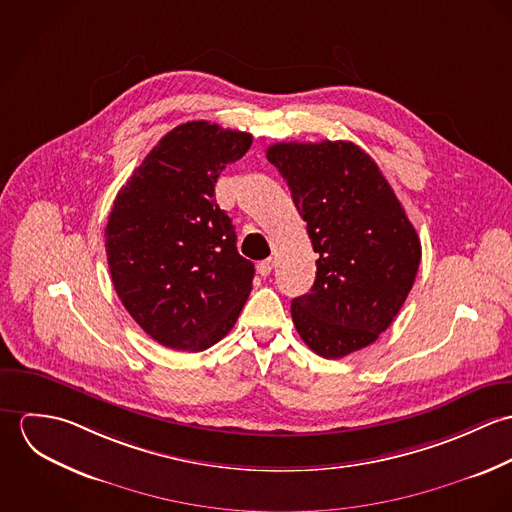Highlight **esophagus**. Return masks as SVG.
<instances>
[{
  "instance_id": "34e87169",
  "label": "esophagus",
  "mask_w": 512,
  "mask_h": 512,
  "mask_svg": "<svg viewBox=\"0 0 512 512\" xmlns=\"http://www.w3.org/2000/svg\"><path fill=\"white\" fill-rule=\"evenodd\" d=\"M272 270H274V260L272 258H268V260H262L260 264H258V274L260 276H270L272 274Z\"/></svg>"
}]
</instances>
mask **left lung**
<instances>
[{"instance_id": "left-lung-1", "label": "left lung", "mask_w": 512, "mask_h": 512, "mask_svg": "<svg viewBox=\"0 0 512 512\" xmlns=\"http://www.w3.org/2000/svg\"><path fill=\"white\" fill-rule=\"evenodd\" d=\"M293 203L319 254L313 288L292 301L303 343L325 359L365 349L414 286L422 246L374 159L351 142L274 144Z\"/></svg>"}]
</instances>
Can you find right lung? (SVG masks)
<instances>
[{
  "label": "right lung",
  "instance_id": "1",
  "mask_svg": "<svg viewBox=\"0 0 512 512\" xmlns=\"http://www.w3.org/2000/svg\"><path fill=\"white\" fill-rule=\"evenodd\" d=\"M252 146L205 120L165 134L118 191L106 224L114 290L159 345L205 351L234 327L254 278L215 201L220 171Z\"/></svg>",
  "mask_w": 512,
  "mask_h": 512
}]
</instances>
